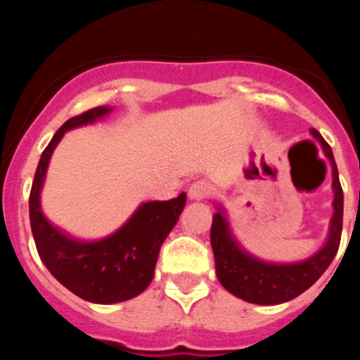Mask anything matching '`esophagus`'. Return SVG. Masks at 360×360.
<instances>
[{
  "mask_svg": "<svg viewBox=\"0 0 360 360\" xmlns=\"http://www.w3.org/2000/svg\"><path fill=\"white\" fill-rule=\"evenodd\" d=\"M210 193H212V186H210L209 183H205V181H197V183L191 184L190 190H188L190 200H203V198L209 197Z\"/></svg>",
  "mask_w": 360,
  "mask_h": 360,
  "instance_id": "obj_1",
  "label": "esophagus"
}]
</instances>
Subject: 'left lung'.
Segmentation results:
<instances>
[{"mask_svg": "<svg viewBox=\"0 0 360 360\" xmlns=\"http://www.w3.org/2000/svg\"><path fill=\"white\" fill-rule=\"evenodd\" d=\"M311 136L322 144L326 157L333 167V190H335V214L331 217L329 237L324 248L300 263H268L257 259L237 244L231 235L224 210L219 209L212 217L210 245L216 261V275L228 292L256 304H278L300 296L319 281L335 259L341 240L343 226V190H341L338 167L333 150L321 134L311 129Z\"/></svg>", "mask_w": 360, "mask_h": 360, "instance_id": "left-lung-1", "label": "left lung"}]
</instances>
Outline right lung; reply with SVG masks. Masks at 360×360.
<instances>
[{"mask_svg":"<svg viewBox=\"0 0 360 360\" xmlns=\"http://www.w3.org/2000/svg\"><path fill=\"white\" fill-rule=\"evenodd\" d=\"M110 111V106L92 108L57 130L41 153L29 195L32 237L43 264L69 291L99 304L127 301L151 284L160 248L186 205V193L165 202H146L118 231L94 242L71 237L43 216L39 191L59 141L68 130L94 123Z\"/></svg>","mask_w":360,"mask_h":360,"instance_id":"right-lung-1","label":"right lung"}]
</instances>
